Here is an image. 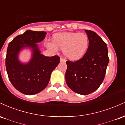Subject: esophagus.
I'll use <instances>...</instances> for the list:
<instances>
[{
	"label": "esophagus",
	"instance_id": "34e87169",
	"mask_svg": "<svg viewBox=\"0 0 125 125\" xmlns=\"http://www.w3.org/2000/svg\"><path fill=\"white\" fill-rule=\"evenodd\" d=\"M60 61H61V62H66L65 59H63V58H61V59H60Z\"/></svg>",
	"mask_w": 125,
	"mask_h": 125
}]
</instances>
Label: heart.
<instances>
[{"mask_svg":"<svg viewBox=\"0 0 125 125\" xmlns=\"http://www.w3.org/2000/svg\"><path fill=\"white\" fill-rule=\"evenodd\" d=\"M53 43H48L47 46L52 50L56 46L63 50L64 55L71 60L81 59L86 53L89 45V39L83 33H62L54 35Z\"/></svg>","mask_w":125,"mask_h":125,"instance_id":"obj_1","label":"heart"}]
</instances>
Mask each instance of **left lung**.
Masks as SVG:
<instances>
[{
  "mask_svg": "<svg viewBox=\"0 0 125 125\" xmlns=\"http://www.w3.org/2000/svg\"><path fill=\"white\" fill-rule=\"evenodd\" d=\"M88 49L76 61H67L66 82L76 94L86 95L97 90L104 81L109 63L106 43L94 31L86 30Z\"/></svg>",
  "mask_w": 125,
  "mask_h": 125,
  "instance_id": "obj_1",
  "label": "left lung"
}]
</instances>
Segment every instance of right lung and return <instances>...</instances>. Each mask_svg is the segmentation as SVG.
I'll use <instances>...</instances> for the list:
<instances>
[{
  "label": "right lung",
  "instance_id": "right-lung-1",
  "mask_svg": "<svg viewBox=\"0 0 125 125\" xmlns=\"http://www.w3.org/2000/svg\"><path fill=\"white\" fill-rule=\"evenodd\" d=\"M46 34L44 31H27L9 43L6 57L8 77L12 85L23 94L32 95L42 91L48 86L52 72L60 62L59 56H44L38 49L36 43L42 41ZM26 46L33 48L34 54L28 64L23 65L18 62L17 54Z\"/></svg>",
  "mask_w": 125,
  "mask_h": 125
}]
</instances>
